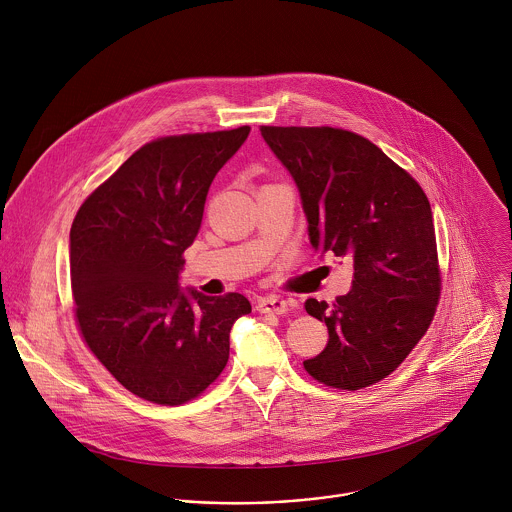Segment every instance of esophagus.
<instances>
[{"label": "esophagus", "instance_id": "1", "mask_svg": "<svg viewBox=\"0 0 512 512\" xmlns=\"http://www.w3.org/2000/svg\"><path fill=\"white\" fill-rule=\"evenodd\" d=\"M257 310L263 314H284L288 310V302L281 296H267L257 302Z\"/></svg>", "mask_w": 512, "mask_h": 512}]
</instances>
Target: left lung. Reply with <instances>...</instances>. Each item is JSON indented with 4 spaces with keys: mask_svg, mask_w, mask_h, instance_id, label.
I'll return each mask as SVG.
<instances>
[{
    "mask_svg": "<svg viewBox=\"0 0 512 512\" xmlns=\"http://www.w3.org/2000/svg\"><path fill=\"white\" fill-rule=\"evenodd\" d=\"M290 172L310 245L353 261L351 290L306 300L330 340L304 369L357 391L391 375L426 334L440 296L436 233L420 184L361 135L334 127H261Z\"/></svg>",
    "mask_w": 512,
    "mask_h": 512,
    "instance_id": "left-lung-1",
    "label": "left lung"
}]
</instances>
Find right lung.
Listing matches in <instances>:
<instances>
[{
	"label": "right lung",
	"mask_w": 512,
	"mask_h": 512,
	"mask_svg": "<svg viewBox=\"0 0 512 512\" xmlns=\"http://www.w3.org/2000/svg\"><path fill=\"white\" fill-rule=\"evenodd\" d=\"M251 127L165 137L135 151L80 206L70 229V283L80 332L133 395L198 397L224 371L229 332L251 312L239 292L180 286L182 253L212 180Z\"/></svg>",
	"instance_id": "add662e5"
}]
</instances>
